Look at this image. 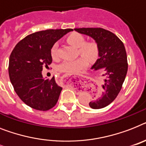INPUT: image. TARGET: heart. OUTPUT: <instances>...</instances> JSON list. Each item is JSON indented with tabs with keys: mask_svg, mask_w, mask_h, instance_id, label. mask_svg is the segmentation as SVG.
<instances>
[{
	"mask_svg": "<svg viewBox=\"0 0 146 146\" xmlns=\"http://www.w3.org/2000/svg\"><path fill=\"white\" fill-rule=\"evenodd\" d=\"M68 43L78 48L79 54L82 58L76 60H68L62 62L58 65V70L60 72L67 73H78L85 69L88 66L87 59L91 62L95 61L100 55V47L95 41H86L85 36L79 33L73 32L67 37ZM58 44L55 42L52 45L50 50L51 56L54 60L58 58ZM85 56L86 59L84 58Z\"/></svg>",
	"mask_w": 146,
	"mask_h": 146,
	"instance_id": "heart-1",
	"label": "heart"
}]
</instances>
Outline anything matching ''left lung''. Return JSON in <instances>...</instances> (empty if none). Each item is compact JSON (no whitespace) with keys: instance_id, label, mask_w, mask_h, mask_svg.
Masks as SVG:
<instances>
[{"instance_id":"1","label":"left lung","mask_w":146,"mask_h":146,"mask_svg":"<svg viewBox=\"0 0 146 146\" xmlns=\"http://www.w3.org/2000/svg\"><path fill=\"white\" fill-rule=\"evenodd\" d=\"M76 31L91 36L100 47L99 58L92 69H104V84L100 91L94 92V99L89 106L94 110L110 105L122 88L127 72L128 64L125 47L115 34L101 28H75Z\"/></svg>"}]
</instances>
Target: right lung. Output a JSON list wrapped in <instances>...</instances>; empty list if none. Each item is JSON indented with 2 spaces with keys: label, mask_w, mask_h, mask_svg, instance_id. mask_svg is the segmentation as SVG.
I'll return each instance as SVG.
<instances>
[{
  "label": "right lung",
  "mask_w": 146,
  "mask_h": 146,
  "mask_svg": "<svg viewBox=\"0 0 146 146\" xmlns=\"http://www.w3.org/2000/svg\"><path fill=\"white\" fill-rule=\"evenodd\" d=\"M73 29H48L29 34L20 40L12 51L9 76L15 93L30 107L47 111L58 100L62 88L52 79H43L42 67L52 62V45Z\"/></svg>",
  "instance_id": "right-lung-1"
}]
</instances>
